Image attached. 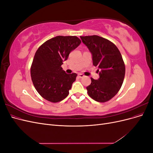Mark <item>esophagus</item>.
Segmentation results:
<instances>
[{"instance_id":"34e87169","label":"esophagus","mask_w":153,"mask_h":153,"mask_svg":"<svg viewBox=\"0 0 153 153\" xmlns=\"http://www.w3.org/2000/svg\"><path fill=\"white\" fill-rule=\"evenodd\" d=\"M78 76H79L80 78H83V77H84V75H83V74H79V75H78Z\"/></svg>"}]
</instances>
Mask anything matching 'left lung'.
<instances>
[{"mask_svg":"<svg viewBox=\"0 0 153 153\" xmlns=\"http://www.w3.org/2000/svg\"><path fill=\"white\" fill-rule=\"evenodd\" d=\"M92 54L93 65L98 66L100 77L91 78L87 93L98 102L112 99L121 89L125 75V65L119 49L109 40L98 36H80Z\"/></svg>","mask_w":153,"mask_h":153,"instance_id":"obj_1","label":"left lung"}]
</instances>
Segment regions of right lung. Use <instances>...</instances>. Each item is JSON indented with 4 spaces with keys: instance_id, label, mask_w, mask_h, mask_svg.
I'll return each mask as SVG.
<instances>
[{
    "instance_id": "1",
    "label": "right lung",
    "mask_w": 153,
    "mask_h": 153,
    "mask_svg": "<svg viewBox=\"0 0 153 153\" xmlns=\"http://www.w3.org/2000/svg\"><path fill=\"white\" fill-rule=\"evenodd\" d=\"M81 43L76 36H58L45 42L36 51L30 68L35 89L50 102L66 98L77 74H67L61 65Z\"/></svg>"
}]
</instances>
